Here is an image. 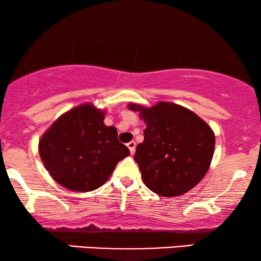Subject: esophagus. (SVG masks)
<instances>
[{"label":"esophagus","mask_w":261,"mask_h":261,"mask_svg":"<svg viewBox=\"0 0 261 261\" xmlns=\"http://www.w3.org/2000/svg\"><path fill=\"white\" fill-rule=\"evenodd\" d=\"M135 146H137V145H135L134 141H129V142H128V144H127V147L129 148V152L132 153V154H134V152H135Z\"/></svg>","instance_id":"obj_1"}]
</instances>
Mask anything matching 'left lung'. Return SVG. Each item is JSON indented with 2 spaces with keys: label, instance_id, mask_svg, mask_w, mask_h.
Wrapping results in <instances>:
<instances>
[{
  "label": "left lung",
  "instance_id": "left-lung-1",
  "mask_svg": "<svg viewBox=\"0 0 261 261\" xmlns=\"http://www.w3.org/2000/svg\"><path fill=\"white\" fill-rule=\"evenodd\" d=\"M140 113L146 128L134 160L149 190L164 197L180 196L196 187L208 172L215 134L194 112L176 103L158 102L146 108L129 103Z\"/></svg>",
  "mask_w": 261,
  "mask_h": 261
}]
</instances>
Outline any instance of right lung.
Listing matches in <instances>:
<instances>
[{"mask_svg": "<svg viewBox=\"0 0 261 261\" xmlns=\"http://www.w3.org/2000/svg\"><path fill=\"white\" fill-rule=\"evenodd\" d=\"M105 110L91 103L59 116L39 141L45 169L62 187L92 191L112 176L116 164L129 155L114 126H106Z\"/></svg>", "mask_w": 261, "mask_h": 261, "instance_id": "add662e5", "label": "right lung"}]
</instances>
